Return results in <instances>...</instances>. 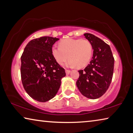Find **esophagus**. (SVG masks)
I'll list each match as a JSON object with an SVG mask.
<instances>
[{
    "mask_svg": "<svg viewBox=\"0 0 133 133\" xmlns=\"http://www.w3.org/2000/svg\"><path fill=\"white\" fill-rule=\"evenodd\" d=\"M70 70H67V69H66V75H69L70 74Z\"/></svg>",
    "mask_w": 133,
    "mask_h": 133,
    "instance_id": "34e87169",
    "label": "esophagus"
}]
</instances>
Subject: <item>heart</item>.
I'll use <instances>...</instances> for the list:
<instances>
[{"instance_id":"obj_1","label":"heart","mask_w":133,"mask_h":133,"mask_svg":"<svg viewBox=\"0 0 133 133\" xmlns=\"http://www.w3.org/2000/svg\"><path fill=\"white\" fill-rule=\"evenodd\" d=\"M93 51L91 42L82 39H66L59 43V46H53L51 48V53L58 64H64L69 57V64L71 67L86 66L91 60Z\"/></svg>"}]
</instances>
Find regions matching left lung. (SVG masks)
<instances>
[{
  "mask_svg": "<svg viewBox=\"0 0 133 133\" xmlns=\"http://www.w3.org/2000/svg\"><path fill=\"white\" fill-rule=\"evenodd\" d=\"M84 36L92 44L93 54L90 64L78 70L76 85L83 96L96 99L102 96L111 84L114 58L109 44L90 33Z\"/></svg>",
  "mask_w": 133,
  "mask_h": 133,
  "instance_id": "8db88e82",
  "label": "left lung"
}]
</instances>
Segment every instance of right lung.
<instances>
[{
	"mask_svg": "<svg viewBox=\"0 0 133 133\" xmlns=\"http://www.w3.org/2000/svg\"><path fill=\"white\" fill-rule=\"evenodd\" d=\"M59 39L43 36L31 40L21 56V74L23 87L34 100L46 102L57 94L61 79L66 76L64 69L58 64L51 48Z\"/></svg>",
	"mask_w": 133,
	"mask_h": 133,
	"instance_id": "obj_1",
	"label": "right lung"
}]
</instances>
